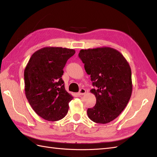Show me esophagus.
<instances>
[{"instance_id": "obj_1", "label": "esophagus", "mask_w": 157, "mask_h": 157, "mask_svg": "<svg viewBox=\"0 0 157 157\" xmlns=\"http://www.w3.org/2000/svg\"><path fill=\"white\" fill-rule=\"evenodd\" d=\"M86 93V90L84 88H81L79 90V95H84Z\"/></svg>"}]
</instances>
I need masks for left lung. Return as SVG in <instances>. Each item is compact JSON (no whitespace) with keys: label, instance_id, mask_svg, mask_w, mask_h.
<instances>
[{"label":"left lung","instance_id":"8db88e82","mask_svg":"<svg viewBox=\"0 0 157 157\" xmlns=\"http://www.w3.org/2000/svg\"><path fill=\"white\" fill-rule=\"evenodd\" d=\"M79 57L96 87L90 90L96 102L88 109V117L102 124L112 121L124 110L132 95V71L128 62L116 49L105 46L82 49Z\"/></svg>","mask_w":157,"mask_h":157}]
</instances>
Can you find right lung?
Segmentation results:
<instances>
[{
    "label": "right lung",
    "instance_id": "obj_1",
    "mask_svg": "<svg viewBox=\"0 0 157 157\" xmlns=\"http://www.w3.org/2000/svg\"><path fill=\"white\" fill-rule=\"evenodd\" d=\"M75 50L44 47L36 51L24 70L25 93L32 108L45 120L63 119L73 96L65 90L61 78L67 60Z\"/></svg>",
    "mask_w": 157,
    "mask_h": 157
}]
</instances>
